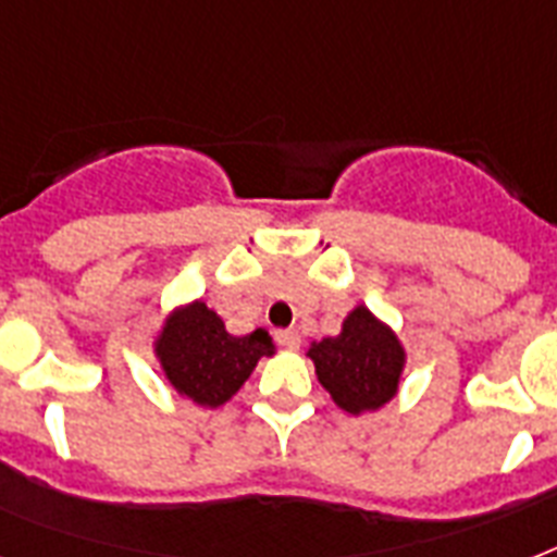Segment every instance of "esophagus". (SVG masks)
I'll list each match as a JSON object with an SVG mask.
<instances>
[{
    "mask_svg": "<svg viewBox=\"0 0 557 557\" xmlns=\"http://www.w3.org/2000/svg\"><path fill=\"white\" fill-rule=\"evenodd\" d=\"M274 338H277V344H283L286 349L300 347V332H297V330H280Z\"/></svg>",
    "mask_w": 557,
    "mask_h": 557,
    "instance_id": "esophagus-1",
    "label": "esophagus"
}]
</instances>
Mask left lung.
I'll use <instances>...</instances> for the list:
<instances>
[{"instance_id": "8db88e82", "label": "left lung", "mask_w": 557, "mask_h": 557, "mask_svg": "<svg viewBox=\"0 0 557 557\" xmlns=\"http://www.w3.org/2000/svg\"><path fill=\"white\" fill-rule=\"evenodd\" d=\"M309 358L314 361L318 381L347 413H364L387 405L396 396L405 367V349L396 335L364 306L347 314L338 338L312 344Z\"/></svg>"}]
</instances>
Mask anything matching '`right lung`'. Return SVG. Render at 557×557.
I'll return each instance as SVG.
<instances>
[{
  "mask_svg": "<svg viewBox=\"0 0 557 557\" xmlns=\"http://www.w3.org/2000/svg\"><path fill=\"white\" fill-rule=\"evenodd\" d=\"M156 352L182 396L219 407L243 387L262 356H274V344L265 330L236 338L213 309L196 300L170 318Z\"/></svg>",
  "mask_w": 557,
  "mask_h": 557,
  "instance_id": "1",
  "label": "right lung"
}]
</instances>
